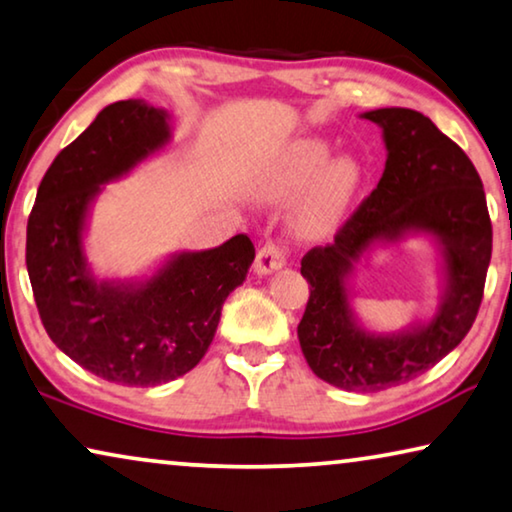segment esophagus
I'll list each match as a JSON object with an SVG mask.
<instances>
[{"mask_svg":"<svg viewBox=\"0 0 512 512\" xmlns=\"http://www.w3.org/2000/svg\"><path fill=\"white\" fill-rule=\"evenodd\" d=\"M285 262H287L285 250L276 246V243H266V246L259 248V253H257L255 273H257V276H269V273L282 269Z\"/></svg>","mask_w":512,"mask_h":512,"instance_id":"obj_1","label":"esophagus"}]
</instances>
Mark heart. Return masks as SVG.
I'll return each mask as SVG.
<instances>
[{"label": "heart", "mask_w": 512, "mask_h": 512, "mask_svg": "<svg viewBox=\"0 0 512 512\" xmlns=\"http://www.w3.org/2000/svg\"><path fill=\"white\" fill-rule=\"evenodd\" d=\"M358 183L361 170L352 158H333V147L322 137H301L262 167L259 193L266 200H289L301 193L292 209L294 232L303 239H324L338 230Z\"/></svg>", "instance_id": "obj_1"}]
</instances>
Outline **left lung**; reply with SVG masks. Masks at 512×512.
<instances>
[{
  "instance_id": "obj_1",
  "label": "left lung",
  "mask_w": 512,
  "mask_h": 512,
  "mask_svg": "<svg viewBox=\"0 0 512 512\" xmlns=\"http://www.w3.org/2000/svg\"><path fill=\"white\" fill-rule=\"evenodd\" d=\"M361 119L381 128L386 167L333 243L301 259L310 299L299 342L319 379L375 393L423 375L469 333L492 257V223L474 163L425 114L379 108ZM409 235L430 238L438 253V312L402 332H370L351 305L355 264Z\"/></svg>"
}]
</instances>
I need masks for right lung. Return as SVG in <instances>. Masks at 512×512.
Segmentation results:
<instances>
[{"mask_svg":"<svg viewBox=\"0 0 512 512\" xmlns=\"http://www.w3.org/2000/svg\"><path fill=\"white\" fill-rule=\"evenodd\" d=\"M170 142L167 110L142 98L108 105L52 160L27 223V271L50 340L121 386H160L193 370L255 259L253 241L236 234L167 255L147 276H96L85 250L96 197Z\"/></svg>","mask_w":512,"mask_h":512,"instance_id":"obj_1","label":"right lung"}]
</instances>
